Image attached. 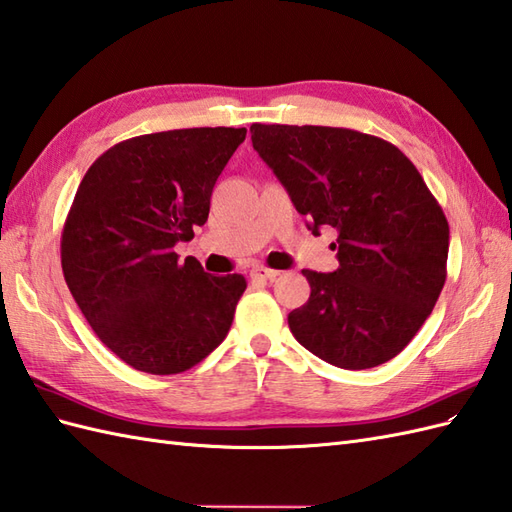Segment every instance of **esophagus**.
Segmentation results:
<instances>
[{
    "mask_svg": "<svg viewBox=\"0 0 512 512\" xmlns=\"http://www.w3.org/2000/svg\"><path fill=\"white\" fill-rule=\"evenodd\" d=\"M249 276H252V280H258V282H271V280H276L280 276V271L267 269V267H254L252 271H249Z\"/></svg>",
    "mask_w": 512,
    "mask_h": 512,
    "instance_id": "1",
    "label": "esophagus"
}]
</instances>
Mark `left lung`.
Masks as SVG:
<instances>
[{
  "mask_svg": "<svg viewBox=\"0 0 512 512\" xmlns=\"http://www.w3.org/2000/svg\"><path fill=\"white\" fill-rule=\"evenodd\" d=\"M249 133L309 230H337L339 267L302 271L311 295L289 313L293 337L344 370L390 361L445 287V212L416 166L374 135L311 124H252Z\"/></svg>",
  "mask_w": 512,
  "mask_h": 512,
  "instance_id": "left-lung-1",
  "label": "left lung"
}]
</instances>
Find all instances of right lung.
<instances>
[{
	"mask_svg": "<svg viewBox=\"0 0 512 512\" xmlns=\"http://www.w3.org/2000/svg\"><path fill=\"white\" fill-rule=\"evenodd\" d=\"M247 129L199 127L138 135L89 166L61 236L78 309L111 352L149 374L206 359L230 331L247 287L210 276L175 245L208 221L212 188Z\"/></svg>",
	"mask_w": 512,
	"mask_h": 512,
	"instance_id": "obj_1",
	"label": "right lung"
}]
</instances>
